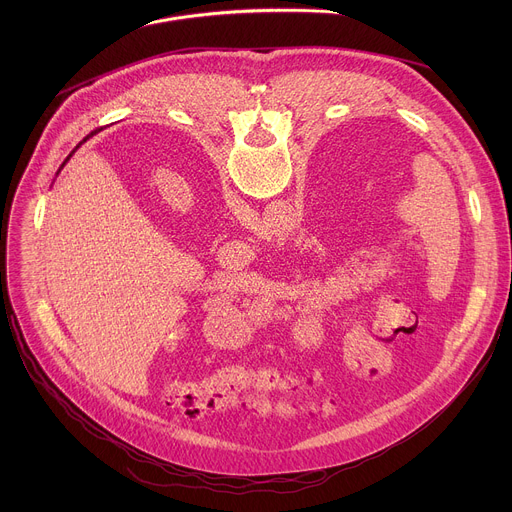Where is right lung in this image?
Instances as JSON below:
<instances>
[{
	"label": "right lung",
	"mask_w": 512,
	"mask_h": 512,
	"mask_svg": "<svg viewBox=\"0 0 512 512\" xmlns=\"http://www.w3.org/2000/svg\"><path fill=\"white\" fill-rule=\"evenodd\" d=\"M91 135H93V133H91ZM91 135H87V137H85V139H83V141H87V139H89V137H91ZM83 141H81V143H83ZM81 143H79V145H81ZM79 145H77V148H79Z\"/></svg>",
	"instance_id": "obj_1"
}]
</instances>
